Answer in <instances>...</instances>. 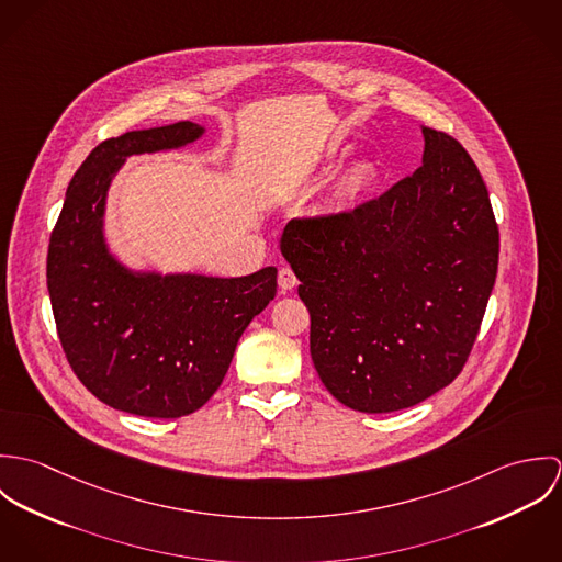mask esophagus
<instances>
[{
	"label": "esophagus",
	"mask_w": 562,
	"mask_h": 562,
	"mask_svg": "<svg viewBox=\"0 0 562 562\" xmlns=\"http://www.w3.org/2000/svg\"><path fill=\"white\" fill-rule=\"evenodd\" d=\"M296 283H299V279H296L294 270L288 268V266H283V268L279 270V290H281V292H290V290L296 288Z\"/></svg>",
	"instance_id": "obj_1"
}]
</instances>
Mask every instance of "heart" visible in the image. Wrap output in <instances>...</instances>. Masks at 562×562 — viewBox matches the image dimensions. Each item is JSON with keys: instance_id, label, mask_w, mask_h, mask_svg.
<instances>
[{"instance_id": "obj_1", "label": "heart", "mask_w": 562, "mask_h": 562, "mask_svg": "<svg viewBox=\"0 0 562 562\" xmlns=\"http://www.w3.org/2000/svg\"><path fill=\"white\" fill-rule=\"evenodd\" d=\"M376 181V172L370 164L366 161H359L355 166H350L341 179L337 181V188H335V205L337 207H348V205H355L366 192H370V188L374 186Z\"/></svg>"}]
</instances>
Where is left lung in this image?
I'll return each mask as SVG.
<instances>
[{"label": "left lung", "instance_id": "1", "mask_svg": "<svg viewBox=\"0 0 562 562\" xmlns=\"http://www.w3.org/2000/svg\"><path fill=\"white\" fill-rule=\"evenodd\" d=\"M422 166L376 201L292 221L281 255L312 316L324 387L361 413L430 398L463 370L495 283L499 234L481 172L424 127Z\"/></svg>", "mask_w": 562, "mask_h": 562}]
</instances>
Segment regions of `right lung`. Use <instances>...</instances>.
<instances>
[{
    "instance_id": "add662e5",
    "label": "right lung",
    "mask_w": 562,
    "mask_h": 562,
    "mask_svg": "<svg viewBox=\"0 0 562 562\" xmlns=\"http://www.w3.org/2000/svg\"><path fill=\"white\" fill-rule=\"evenodd\" d=\"M179 121L94 147L71 179L47 252V290L65 355L83 387L116 411L172 419L221 387L238 339L277 294V268L246 277L127 266L105 238L108 192L132 156L205 136Z\"/></svg>"
}]
</instances>
